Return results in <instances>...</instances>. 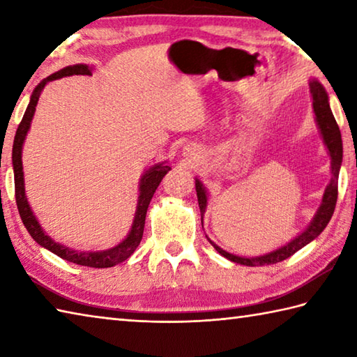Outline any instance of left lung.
Segmentation results:
<instances>
[{
  "mask_svg": "<svg viewBox=\"0 0 357 357\" xmlns=\"http://www.w3.org/2000/svg\"><path fill=\"white\" fill-rule=\"evenodd\" d=\"M310 91H311V97H312V108H314V114H316V122L317 127L320 130V135L324 137V142L328 149V153L331 156V181L328 187L325 188L324 198H322V204H320L317 213L314 215V218L311 221V225L306 227L302 234L296 236L294 240L289 241L284 246L278 248L277 250H272L269 254H264L260 257H238L234 254L226 252L225 249H221L218 244H215L211 238H207L211 241L212 246L218 250V252L226 257L227 260L234 261V263H240L244 264V266H264V264H275L278 261H283L286 258L294 255L297 250L302 249L306 244L311 243L314 238L324 232V229L326 227L328 222H330L331 216L334 213V208H336V201H337V179H339V170L342 165V136H340V130L339 125L336 122V119L333 116V111L330 108V102H328V94L325 88L322 86V83L317 82L316 79L310 82ZM195 187H197V197L199 202V211H201V222H202V215L206 212L207 207V192L204 185L199 179L195 181Z\"/></svg>",
  "mask_w": 357,
  "mask_h": 357,
  "instance_id": "obj_1",
  "label": "left lung"
}]
</instances>
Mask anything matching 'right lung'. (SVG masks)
<instances>
[{
    "label": "right lung",
    "mask_w": 357,
    "mask_h": 357,
    "mask_svg": "<svg viewBox=\"0 0 357 357\" xmlns=\"http://www.w3.org/2000/svg\"><path fill=\"white\" fill-rule=\"evenodd\" d=\"M91 71H93V68L88 65H82V63H79V65L66 66L60 69V71L54 73L52 75H49L43 82H40L38 86L33 89V93L31 96V102L27 105L26 113L18 125L15 139H13L12 164H13V176H15V199H17L20 216L21 220H23V225L26 226L27 232L31 234L32 238L37 241L40 246L51 250L52 254L59 255L60 258H63V260L80 264V266L111 268V266H116L117 263H122L127 260V258L135 252L136 248L139 246V243H141L142 235H144L146 208H149L150 201L153 198V195H155L158 185L160 184V181H162L165 174L169 173L170 167L165 162H160L150 167V169L142 174L141 183H139V198H137L135 220H132V226H131L130 234L127 235V238H125L122 243H119L117 246L107 250H100V252H89V250L88 252H80V250L69 249L60 243H55L51 236L46 235L45 230L41 229L40 222L37 218H35L29 202H27V198H26L23 162H21V151H23V144L27 136V131L31 128L35 107H37L40 94L43 93L47 82L57 80V79H61V77H68V75H91Z\"/></svg>",
    "instance_id": "obj_1"
}]
</instances>
